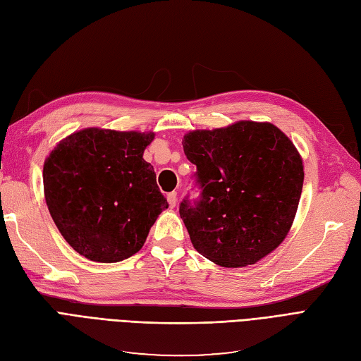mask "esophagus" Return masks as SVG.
Masks as SVG:
<instances>
[{"label":"esophagus","instance_id":"34e87169","mask_svg":"<svg viewBox=\"0 0 361 361\" xmlns=\"http://www.w3.org/2000/svg\"><path fill=\"white\" fill-rule=\"evenodd\" d=\"M167 200H169V204H170V207H174L176 206V203H178V192H169L167 194Z\"/></svg>","mask_w":361,"mask_h":361}]
</instances>
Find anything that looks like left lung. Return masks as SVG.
<instances>
[{
  "label": "left lung",
  "instance_id": "8db88e82",
  "mask_svg": "<svg viewBox=\"0 0 361 361\" xmlns=\"http://www.w3.org/2000/svg\"><path fill=\"white\" fill-rule=\"evenodd\" d=\"M183 152L197 171L179 214L194 248L216 265H253L286 238L297 214L304 171L292 141L271 123L238 122L192 130Z\"/></svg>",
  "mask_w": 361,
  "mask_h": 361
}]
</instances>
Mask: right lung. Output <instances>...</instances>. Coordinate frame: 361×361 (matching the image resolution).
<instances>
[{
  "mask_svg": "<svg viewBox=\"0 0 361 361\" xmlns=\"http://www.w3.org/2000/svg\"><path fill=\"white\" fill-rule=\"evenodd\" d=\"M154 134L89 128L64 138L43 166L49 214L68 244L113 264L143 247L169 207L154 167L143 159Z\"/></svg>",
  "mask_w": 361,
  "mask_h": 361,
  "instance_id": "1",
  "label": "right lung"
}]
</instances>
